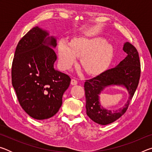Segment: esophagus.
Here are the masks:
<instances>
[{
    "instance_id": "34e87169",
    "label": "esophagus",
    "mask_w": 152,
    "mask_h": 152,
    "mask_svg": "<svg viewBox=\"0 0 152 152\" xmlns=\"http://www.w3.org/2000/svg\"><path fill=\"white\" fill-rule=\"evenodd\" d=\"M78 84V81L76 79H72L71 80V84L72 85H76Z\"/></svg>"
}]
</instances>
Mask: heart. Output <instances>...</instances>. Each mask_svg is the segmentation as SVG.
Here are the masks:
<instances>
[{"instance_id": "obj_1", "label": "heart", "mask_w": 152, "mask_h": 152, "mask_svg": "<svg viewBox=\"0 0 152 152\" xmlns=\"http://www.w3.org/2000/svg\"><path fill=\"white\" fill-rule=\"evenodd\" d=\"M112 45L101 37L74 38L71 43L61 40L58 44L59 64L61 69L68 70L81 56L80 64L88 74L101 73L109 66L112 59Z\"/></svg>"}]
</instances>
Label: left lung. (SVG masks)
<instances>
[{"label": "left lung", "mask_w": 152, "mask_h": 152, "mask_svg": "<svg viewBox=\"0 0 152 152\" xmlns=\"http://www.w3.org/2000/svg\"><path fill=\"white\" fill-rule=\"evenodd\" d=\"M123 50L127 56L116 67L106 70L93 78L86 80L84 83L86 114L99 125L110 124L121 117L128 109L137 88L141 74L137 50L129 42L124 43ZM110 86L124 87L130 95L124 107L116 111L105 109L99 102V94L105 88Z\"/></svg>", "instance_id": "1"}]
</instances>
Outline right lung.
Masks as SVG:
<instances>
[{"instance_id":"right-lung-1","label":"right lung","mask_w":152,"mask_h":152,"mask_svg":"<svg viewBox=\"0 0 152 152\" xmlns=\"http://www.w3.org/2000/svg\"><path fill=\"white\" fill-rule=\"evenodd\" d=\"M56 45L53 36L36 26L22 37L15 50L12 84L23 109L35 119L55 115L70 86V76L53 66L57 56L50 48Z\"/></svg>"}]
</instances>
